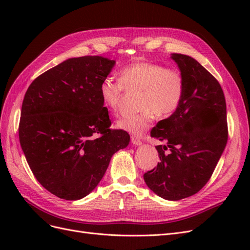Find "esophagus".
<instances>
[{"label":"esophagus","instance_id":"1","mask_svg":"<svg viewBox=\"0 0 250 250\" xmlns=\"http://www.w3.org/2000/svg\"><path fill=\"white\" fill-rule=\"evenodd\" d=\"M131 143L133 144L134 146H141L142 145V141L138 138H135V137H131Z\"/></svg>","mask_w":250,"mask_h":250}]
</instances>
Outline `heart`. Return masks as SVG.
I'll use <instances>...</instances> for the list:
<instances>
[{
	"instance_id": "b5f03b06",
	"label": "heart",
	"mask_w": 250,
	"mask_h": 250,
	"mask_svg": "<svg viewBox=\"0 0 250 250\" xmlns=\"http://www.w3.org/2000/svg\"><path fill=\"white\" fill-rule=\"evenodd\" d=\"M185 87V78L180 71L168 69L160 63L139 62L122 67L119 80L104 79L100 83L99 94L104 106L117 111L124 88L141 90V111L135 116L121 118L117 122L119 129L140 137L152 125L156 113L165 118L178 108Z\"/></svg>"
}]
</instances>
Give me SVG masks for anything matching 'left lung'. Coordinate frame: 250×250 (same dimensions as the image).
Masks as SVG:
<instances>
[{
	"label": "left lung",
	"instance_id": "1",
	"mask_svg": "<svg viewBox=\"0 0 250 250\" xmlns=\"http://www.w3.org/2000/svg\"><path fill=\"white\" fill-rule=\"evenodd\" d=\"M185 78V94L178 108L150 132L165 142L156 146L161 162L144 174L151 191L176 201L206 186L228 143L223 90L209 72L191 56L173 53Z\"/></svg>",
	"mask_w": 250,
	"mask_h": 250
}]
</instances>
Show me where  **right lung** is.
<instances>
[{"label":"right lung","instance_id":"obj_1","mask_svg":"<svg viewBox=\"0 0 250 250\" xmlns=\"http://www.w3.org/2000/svg\"><path fill=\"white\" fill-rule=\"evenodd\" d=\"M116 62L69 58L37 77L21 105L19 137L39 183L65 200L85 197L100 183L111 156L130 135L111 130L99 94Z\"/></svg>","mask_w":250,"mask_h":250}]
</instances>
